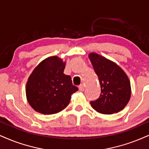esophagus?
<instances>
[{
	"mask_svg": "<svg viewBox=\"0 0 149 149\" xmlns=\"http://www.w3.org/2000/svg\"><path fill=\"white\" fill-rule=\"evenodd\" d=\"M79 91L81 92H83L84 91V90H85V87H84V85H80L79 86Z\"/></svg>",
	"mask_w": 149,
	"mask_h": 149,
	"instance_id": "1",
	"label": "esophagus"
}]
</instances>
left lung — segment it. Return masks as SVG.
<instances>
[{
  "label": "left lung",
  "instance_id": "1",
  "mask_svg": "<svg viewBox=\"0 0 149 149\" xmlns=\"http://www.w3.org/2000/svg\"><path fill=\"white\" fill-rule=\"evenodd\" d=\"M101 87V94L91 104L95 111L103 114H113L122 111L128 104L131 94L127 75L119 66L96 54H89Z\"/></svg>",
  "mask_w": 149,
  "mask_h": 149
}]
</instances>
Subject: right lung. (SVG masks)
<instances>
[{
	"label": "right lung",
	"mask_w": 149,
	"mask_h": 149,
	"mask_svg": "<svg viewBox=\"0 0 149 149\" xmlns=\"http://www.w3.org/2000/svg\"><path fill=\"white\" fill-rule=\"evenodd\" d=\"M65 63L57 56L41 62L27 81L26 96L36 112L51 115L63 110L69 104L71 95L78 91L70 76L63 74Z\"/></svg>",
	"instance_id": "obj_1"
}]
</instances>
